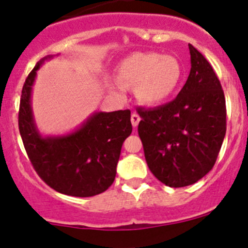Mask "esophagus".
<instances>
[{
    "label": "esophagus",
    "instance_id": "obj_1",
    "mask_svg": "<svg viewBox=\"0 0 248 248\" xmlns=\"http://www.w3.org/2000/svg\"><path fill=\"white\" fill-rule=\"evenodd\" d=\"M131 121H132V124H133L134 128H137V126H138V124L140 121V116L138 114H137V112H133V114H132Z\"/></svg>",
    "mask_w": 248,
    "mask_h": 248
}]
</instances>
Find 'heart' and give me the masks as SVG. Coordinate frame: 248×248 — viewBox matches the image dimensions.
Here are the masks:
<instances>
[{
  "instance_id": "b5f03b06",
  "label": "heart",
  "mask_w": 248,
  "mask_h": 248,
  "mask_svg": "<svg viewBox=\"0 0 248 248\" xmlns=\"http://www.w3.org/2000/svg\"><path fill=\"white\" fill-rule=\"evenodd\" d=\"M184 77L177 57L154 51L134 52L119 66V78L124 85L137 87V96L147 104L167 101L176 91Z\"/></svg>"
}]
</instances>
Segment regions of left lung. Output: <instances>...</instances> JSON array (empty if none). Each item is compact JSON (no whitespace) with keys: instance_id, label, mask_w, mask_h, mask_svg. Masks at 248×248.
Listing matches in <instances>:
<instances>
[{"instance_id":"obj_1","label":"left lung","mask_w":248,"mask_h":248,"mask_svg":"<svg viewBox=\"0 0 248 248\" xmlns=\"http://www.w3.org/2000/svg\"><path fill=\"white\" fill-rule=\"evenodd\" d=\"M191 72L176 98L138 108V133L152 174L169 187L196 184L216 163L227 129L224 92L207 60L188 44Z\"/></svg>"}]
</instances>
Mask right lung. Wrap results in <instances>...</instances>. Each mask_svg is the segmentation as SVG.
Returning a JSON list of instances; mask_svg holds the SVG:
<instances>
[{"label": "right lung", "mask_w": 248, "mask_h": 248, "mask_svg": "<svg viewBox=\"0 0 248 248\" xmlns=\"http://www.w3.org/2000/svg\"><path fill=\"white\" fill-rule=\"evenodd\" d=\"M50 57L34 66L22 86L20 136L34 170L47 186L67 196H96L114 182L122 144L132 133L131 110L94 112L73 133L43 138L34 124L31 92L37 71Z\"/></svg>", "instance_id": "obj_1"}]
</instances>
